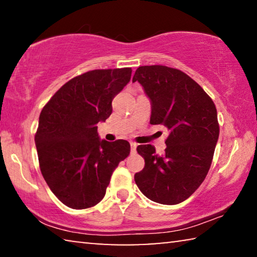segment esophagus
<instances>
[{
	"label": "esophagus",
	"mask_w": 257,
	"mask_h": 257,
	"mask_svg": "<svg viewBox=\"0 0 257 257\" xmlns=\"http://www.w3.org/2000/svg\"><path fill=\"white\" fill-rule=\"evenodd\" d=\"M137 143L135 142H130V146H132V153H136V149H137Z\"/></svg>",
	"instance_id": "1"
}]
</instances>
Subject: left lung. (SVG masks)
Listing matches in <instances>:
<instances>
[{"label":"left lung","mask_w":257,"mask_h":257,"mask_svg":"<svg viewBox=\"0 0 257 257\" xmlns=\"http://www.w3.org/2000/svg\"><path fill=\"white\" fill-rule=\"evenodd\" d=\"M144 87L152 101L151 124L168 128L165 153L153 145H139L145 167L135 175L139 190L151 201L175 205L196 190L210 170L220 127L214 102L181 70L143 66L133 82Z\"/></svg>","instance_id":"obj_1"}]
</instances>
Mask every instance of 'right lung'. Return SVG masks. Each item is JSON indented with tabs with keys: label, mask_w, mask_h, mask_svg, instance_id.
<instances>
[{
	"label": "right lung",
	"mask_w": 257,
	"mask_h": 257,
	"mask_svg": "<svg viewBox=\"0 0 257 257\" xmlns=\"http://www.w3.org/2000/svg\"><path fill=\"white\" fill-rule=\"evenodd\" d=\"M132 68L96 69L73 77L45 104L35 134L43 177L59 201L75 210L103 199L113 171L130 153L123 139L99 141L97 123L128 84Z\"/></svg>",
	"instance_id": "obj_1"
}]
</instances>
